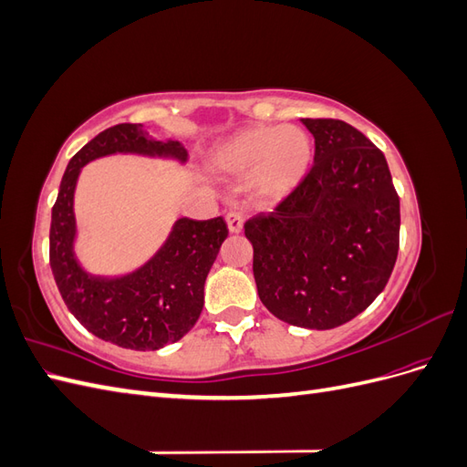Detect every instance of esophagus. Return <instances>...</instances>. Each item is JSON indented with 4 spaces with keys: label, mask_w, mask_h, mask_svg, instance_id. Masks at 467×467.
I'll return each instance as SVG.
<instances>
[{
    "label": "esophagus",
    "mask_w": 467,
    "mask_h": 467,
    "mask_svg": "<svg viewBox=\"0 0 467 467\" xmlns=\"http://www.w3.org/2000/svg\"><path fill=\"white\" fill-rule=\"evenodd\" d=\"M225 222H228V228L232 234H239L244 230V214L237 210L228 212V216H225Z\"/></svg>",
    "instance_id": "obj_1"
}]
</instances>
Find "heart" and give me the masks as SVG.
I'll use <instances>...</instances> for the list:
<instances>
[{
    "label": "heart",
    "mask_w": 467,
    "mask_h": 467,
    "mask_svg": "<svg viewBox=\"0 0 467 467\" xmlns=\"http://www.w3.org/2000/svg\"><path fill=\"white\" fill-rule=\"evenodd\" d=\"M314 161V142L296 126H251L225 138L210 153L222 175H249L253 194L278 202L300 185Z\"/></svg>",
    "instance_id": "heart-1"
}]
</instances>
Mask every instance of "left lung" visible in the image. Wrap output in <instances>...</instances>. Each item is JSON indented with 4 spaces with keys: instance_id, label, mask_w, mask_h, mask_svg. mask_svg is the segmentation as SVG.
Returning a JSON list of instances; mask_svg holds the SVG:
<instances>
[{
    "instance_id": "left-lung-1",
    "label": "left lung",
    "mask_w": 467,
    "mask_h": 467,
    "mask_svg": "<svg viewBox=\"0 0 467 467\" xmlns=\"http://www.w3.org/2000/svg\"><path fill=\"white\" fill-rule=\"evenodd\" d=\"M314 167L273 212L245 222L253 276L280 321L333 329L386 288L400 249V196L388 161L355 126L302 119Z\"/></svg>"
}]
</instances>
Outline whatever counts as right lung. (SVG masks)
Masks as SVG:
<instances>
[{"instance_id":"add662e5","label":"right lung","mask_w":467,"mask_h":467,"mask_svg":"<svg viewBox=\"0 0 467 467\" xmlns=\"http://www.w3.org/2000/svg\"><path fill=\"white\" fill-rule=\"evenodd\" d=\"M110 153L187 161L177 140H153L142 124L122 122L97 134L69 160L52 208L50 266L69 312L95 337L132 350H158L185 337L204 306V282L228 237L223 218H179L161 249L134 273L97 276L76 259L74 192L81 167Z\"/></svg>"}]
</instances>
